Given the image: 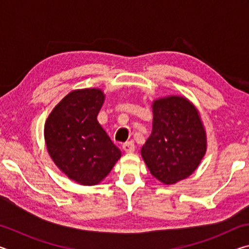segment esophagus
<instances>
[{"instance_id":"obj_1","label":"esophagus","mask_w":249,"mask_h":249,"mask_svg":"<svg viewBox=\"0 0 249 249\" xmlns=\"http://www.w3.org/2000/svg\"><path fill=\"white\" fill-rule=\"evenodd\" d=\"M123 150L125 151L126 154H132L133 151L135 150V145L133 142H125V144L123 145Z\"/></svg>"}]
</instances>
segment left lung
I'll use <instances>...</instances> for the list:
<instances>
[{
  "label": "left lung",
  "instance_id": "1",
  "mask_svg": "<svg viewBox=\"0 0 249 249\" xmlns=\"http://www.w3.org/2000/svg\"><path fill=\"white\" fill-rule=\"evenodd\" d=\"M153 129L141 154L150 174L163 184L191 176L206 153V132L197 108L181 95L154 100Z\"/></svg>",
  "mask_w": 249,
  "mask_h": 249
}]
</instances>
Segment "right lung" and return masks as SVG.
<instances>
[{"mask_svg": "<svg viewBox=\"0 0 249 249\" xmlns=\"http://www.w3.org/2000/svg\"><path fill=\"white\" fill-rule=\"evenodd\" d=\"M104 100L103 91L96 88L73 90L46 120L44 136L50 158L78 184H99L121 158V150L96 119Z\"/></svg>", "mask_w": 249, "mask_h": 249, "instance_id": "1", "label": "right lung"}]
</instances>
